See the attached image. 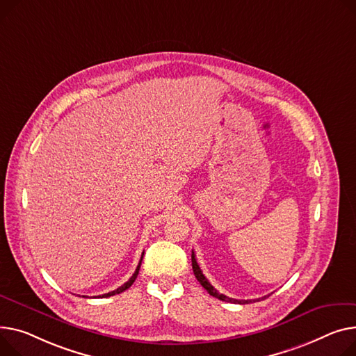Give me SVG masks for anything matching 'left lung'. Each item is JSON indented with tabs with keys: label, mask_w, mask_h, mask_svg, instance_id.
Listing matches in <instances>:
<instances>
[{
	"label": "left lung",
	"mask_w": 356,
	"mask_h": 356,
	"mask_svg": "<svg viewBox=\"0 0 356 356\" xmlns=\"http://www.w3.org/2000/svg\"><path fill=\"white\" fill-rule=\"evenodd\" d=\"M192 266H193V273H195L196 279L200 282V285L207 291V293H209V295L215 296V298H218V299H220V300H225V302L239 303V305L252 303L253 300H256V299H248V300H243V299H233V298H229V296H226V295H223V293L218 292V291L215 289V286H211V285H210V282L207 280V277L203 275V272H202V269H200V266H199V264H197L196 254H195V252H193V250H192ZM265 298H268V296H265ZM257 300H259V299H257Z\"/></svg>",
	"instance_id": "obj_1"
}]
</instances>
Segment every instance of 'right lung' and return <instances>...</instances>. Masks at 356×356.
I'll use <instances>...</instances> for the list:
<instances>
[{
	"mask_svg": "<svg viewBox=\"0 0 356 356\" xmlns=\"http://www.w3.org/2000/svg\"><path fill=\"white\" fill-rule=\"evenodd\" d=\"M145 254V253H143ZM143 254H141V259H140V262H138V266H137V269H136V272L133 273V276L124 283V285H122L120 288H117L115 291H111V292H108V293H104V295H100V298H108V296H113V295H117V293H122V292H124L126 289H129L131 285H133V282L136 280V277H137V275H138V270H140V265H141V260H143Z\"/></svg>",
	"mask_w": 356,
	"mask_h": 356,
	"instance_id": "obj_1",
	"label": "right lung"
}]
</instances>
